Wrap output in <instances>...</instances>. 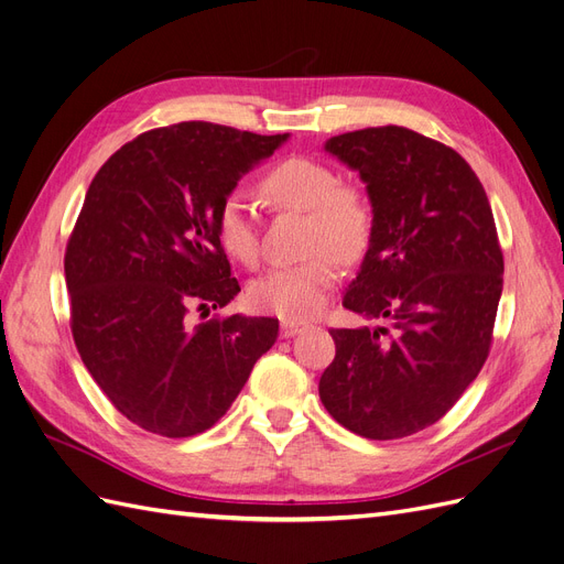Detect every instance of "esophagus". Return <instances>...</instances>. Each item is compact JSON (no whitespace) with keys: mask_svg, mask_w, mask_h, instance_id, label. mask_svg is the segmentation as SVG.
Instances as JSON below:
<instances>
[{"mask_svg":"<svg viewBox=\"0 0 564 564\" xmlns=\"http://www.w3.org/2000/svg\"><path fill=\"white\" fill-rule=\"evenodd\" d=\"M303 329H308V322H303V319H282L280 322V332L284 338H292V336L301 334Z\"/></svg>","mask_w":564,"mask_h":564,"instance_id":"1","label":"esophagus"}]
</instances>
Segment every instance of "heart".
Instances as JSON below:
<instances>
[{
    "label": "heart",
    "mask_w": 564,
    "mask_h": 564,
    "mask_svg": "<svg viewBox=\"0 0 564 564\" xmlns=\"http://www.w3.org/2000/svg\"><path fill=\"white\" fill-rule=\"evenodd\" d=\"M263 193L284 209L305 212L308 256L305 261L275 265L256 278L247 299L256 311L286 319L319 313L340 278L338 259L360 261L373 235V209L365 191L340 183L329 164L311 158H289L263 176ZM216 235L228 256L256 265L261 256L253 197L232 191L216 212Z\"/></svg>",
    "instance_id": "b5f03b06"
}]
</instances>
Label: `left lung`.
I'll return each mask as SVG.
<instances>
[{
    "label": "left lung",
    "mask_w": 564,
    "mask_h": 564,
    "mask_svg": "<svg viewBox=\"0 0 564 564\" xmlns=\"http://www.w3.org/2000/svg\"><path fill=\"white\" fill-rule=\"evenodd\" d=\"M324 150L360 174L373 235L344 308L388 327L332 329L319 400L344 429L398 440L445 416L480 373L503 289L485 187L456 150L371 127Z\"/></svg>",
    "instance_id": "1"
}]
</instances>
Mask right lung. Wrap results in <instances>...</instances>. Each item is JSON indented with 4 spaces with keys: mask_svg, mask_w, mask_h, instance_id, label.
<instances>
[{
    "mask_svg": "<svg viewBox=\"0 0 564 564\" xmlns=\"http://www.w3.org/2000/svg\"><path fill=\"white\" fill-rule=\"evenodd\" d=\"M286 139L212 122L152 129L89 185L65 251L75 346L117 412L148 433L212 429L278 340L272 317L191 324L187 313L209 315L240 292L216 212Z\"/></svg>",
    "mask_w": 564,
    "mask_h": 564,
    "instance_id": "add662e5",
    "label": "right lung"
}]
</instances>
